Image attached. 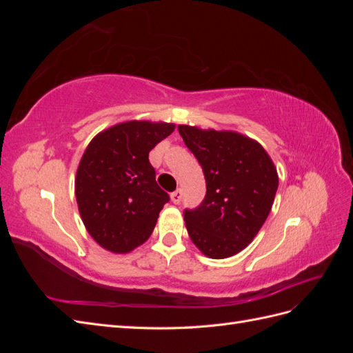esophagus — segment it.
Returning a JSON list of instances; mask_svg holds the SVG:
<instances>
[{"instance_id":"1","label":"esophagus","mask_w":353,"mask_h":353,"mask_svg":"<svg viewBox=\"0 0 353 353\" xmlns=\"http://www.w3.org/2000/svg\"><path fill=\"white\" fill-rule=\"evenodd\" d=\"M181 199H183V191L181 190H175L174 193H170V200H172V203H175V205H178Z\"/></svg>"}]
</instances>
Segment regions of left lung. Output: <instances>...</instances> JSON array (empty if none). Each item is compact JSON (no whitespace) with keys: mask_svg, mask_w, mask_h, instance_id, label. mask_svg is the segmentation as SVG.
Masks as SVG:
<instances>
[{"mask_svg":"<svg viewBox=\"0 0 353 353\" xmlns=\"http://www.w3.org/2000/svg\"><path fill=\"white\" fill-rule=\"evenodd\" d=\"M178 131L206 179L205 200L184 210L188 236L208 258H230L248 248L268 218L279 174L249 137L188 125H178Z\"/></svg>","mask_w":353,"mask_h":353,"instance_id":"obj_1","label":"left lung"}]
</instances>
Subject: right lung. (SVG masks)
Returning <instances> with one entry per match:
<instances>
[{
    "label": "right lung",
    "instance_id": "add662e5",
    "mask_svg": "<svg viewBox=\"0 0 353 353\" xmlns=\"http://www.w3.org/2000/svg\"><path fill=\"white\" fill-rule=\"evenodd\" d=\"M174 130L166 122H122L85 148L74 196L85 228L103 249L130 253L152 236L169 196L156 183L148 153Z\"/></svg>",
    "mask_w": 353,
    "mask_h": 353
}]
</instances>
